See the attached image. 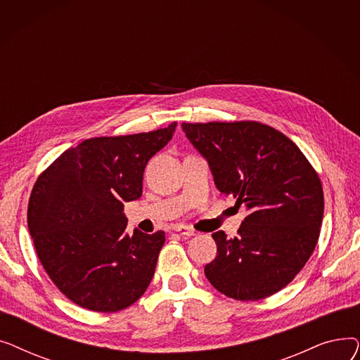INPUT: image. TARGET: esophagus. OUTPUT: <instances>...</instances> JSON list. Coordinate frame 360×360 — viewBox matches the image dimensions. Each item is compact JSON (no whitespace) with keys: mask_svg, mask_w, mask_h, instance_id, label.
<instances>
[{"mask_svg":"<svg viewBox=\"0 0 360 360\" xmlns=\"http://www.w3.org/2000/svg\"><path fill=\"white\" fill-rule=\"evenodd\" d=\"M172 231L182 236H193L195 233V231L193 228H190V226H185V224H175Z\"/></svg>","mask_w":360,"mask_h":360,"instance_id":"esophagus-1","label":"esophagus"}]
</instances>
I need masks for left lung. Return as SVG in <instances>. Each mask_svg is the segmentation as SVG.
<instances>
[{
    "label": "left lung",
    "instance_id": "obj_1",
    "mask_svg": "<svg viewBox=\"0 0 360 360\" xmlns=\"http://www.w3.org/2000/svg\"><path fill=\"white\" fill-rule=\"evenodd\" d=\"M207 159L217 190L243 204L238 236H212L216 258L204 273L236 300L266 299L296 277L312 255L324 214L316 170L283 132L257 121L182 124Z\"/></svg>",
    "mask_w": 360,
    "mask_h": 360
}]
</instances>
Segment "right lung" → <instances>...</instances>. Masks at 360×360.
Returning <instances> with one entry per match:
<instances>
[{
	"mask_svg": "<svg viewBox=\"0 0 360 360\" xmlns=\"http://www.w3.org/2000/svg\"><path fill=\"white\" fill-rule=\"evenodd\" d=\"M175 127L84 140L37 176L29 232L49 278L75 305L117 312L147 290L165 232L125 235L124 202L141 197L144 167Z\"/></svg>",
	"mask_w": 360,
	"mask_h": 360,
	"instance_id": "right-lung-1",
	"label": "right lung"
}]
</instances>
